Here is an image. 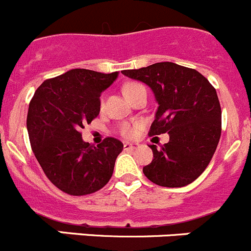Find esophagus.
Returning a JSON list of instances; mask_svg holds the SVG:
<instances>
[{
	"label": "esophagus",
	"mask_w": 251,
	"mask_h": 251,
	"mask_svg": "<svg viewBox=\"0 0 251 251\" xmlns=\"http://www.w3.org/2000/svg\"><path fill=\"white\" fill-rule=\"evenodd\" d=\"M138 147V144H132V143H124V150H133Z\"/></svg>",
	"instance_id": "1"
}]
</instances>
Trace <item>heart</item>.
Masks as SVG:
<instances>
[{
    "label": "heart",
    "mask_w": 251,
    "mask_h": 251,
    "mask_svg": "<svg viewBox=\"0 0 251 251\" xmlns=\"http://www.w3.org/2000/svg\"><path fill=\"white\" fill-rule=\"evenodd\" d=\"M144 87V86L142 85V83H138V82H129L127 83V85H124L123 87V92L124 95L127 97H130L133 94H134L137 90H139V88ZM138 130V126L137 124H132V123H124L122 124L121 127V133L124 135V137H134L135 133H137Z\"/></svg>",
    "instance_id": "1"
}]
</instances>
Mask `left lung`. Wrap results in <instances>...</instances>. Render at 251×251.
Here are the masks:
<instances>
[{
	"mask_svg": "<svg viewBox=\"0 0 251 251\" xmlns=\"http://www.w3.org/2000/svg\"><path fill=\"white\" fill-rule=\"evenodd\" d=\"M122 74L147 83L156 100L157 111L150 135L168 133L170 140L152 150L143 173L164 187L193 182L208 166L222 132V111L216 88L195 69L175 63H156Z\"/></svg>",
	"mask_w": 251,
	"mask_h": 251,
	"instance_id": "1",
	"label": "left lung"
}]
</instances>
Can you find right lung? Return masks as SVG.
Masks as SVG:
<instances>
[{
	"mask_svg": "<svg viewBox=\"0 0 251 251\" xmlns=\"http://www.w3.org/2000/svg\"><path fill=\"white\" fill-rule=\"evenodd\" d=\"M118 73L73 69L44 81L29 103L27 129L38 163L52 185L71 196L101 190L112 177L123 144L106 138L101 144L82 140L81 129L100 113L102 92Z\"/></svg>",
	"mask_w": 251,
	"mask_h": 251,
	"instance_id": "right-lung-1",
	"label": "right lung"
}]
</instances>
